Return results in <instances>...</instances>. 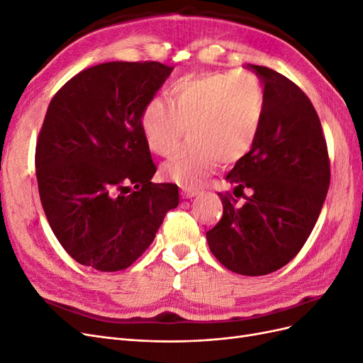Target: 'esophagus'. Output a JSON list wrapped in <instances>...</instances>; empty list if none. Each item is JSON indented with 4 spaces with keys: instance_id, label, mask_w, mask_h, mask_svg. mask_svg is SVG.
Masks as SVG:
<instances>
[{
    "instance_id": "esophagus-1",
    "label": "esophagus",
    "mask_w": 363,
    "mask_h": 363,
    "mask_svg": "<svg viewBox=\"0 0 363 363\" xmlns=\"http://www.w3.org/2000/svg\"><path fill=\"white\" fill-rule=\"evenodd\" d=\"M199 194H200V191H196V189H188V188L182 189L183 199H194V196H196Z\"/></svg>"
}]
</instances>
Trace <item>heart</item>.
I'll return each mask as SVG.
<instances>
[{
    "label": "heart",
    "mask_w": 363,
    "mask_h": 363,
    "mask_svg": "<svg viewBox=\"0 0 363 363\" xmlns=\"http://www.w3.org/2000/svg\"><path fill=\"white\" fill-rule=\"evenodd\" d=\"M155 96L140 116L151 151L169 156L191 131V142L163 163L164 179L184 188L199 186L218 162L232 164L255 145L265 115V92L252 72L224 71L186 77Z\"/></svg>",
    "instance_id": "heart-1"
}]
</instances>
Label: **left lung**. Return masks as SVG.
I'll list each match as a JSON object with an SVG mask.
<instances>
[{
	"label": "left lung",
	"mask_w": 363,
	"mask_h": 363,
	"mask_svg": "<svg viewBox=\"0 0 363 363\" xmlns=\"http://www.w3.org/2000/svg\"><path fill=\"white\" fill-rule=\"evenodd\" d=\"M263 84L265 115L255 145L227 180L244 194L236 207L219 194L223 218L206 233L213 256L242 276H265L289 263L306 244L330 184V160L320 118L307 95L286 77L248 65Z\"/></svg>",
	"instance_id": "1"
}]
</instances>
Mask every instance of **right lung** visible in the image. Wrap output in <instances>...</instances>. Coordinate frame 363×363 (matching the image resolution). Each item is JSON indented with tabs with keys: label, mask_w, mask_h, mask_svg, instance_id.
<instances>
[{
	"label": "right lung",
	"mask_w": 363,
	"mask_h": 363,
	"mask_svg": "<svg viewBox=\"0 0 363 363\" xmlns=\"http://www.w3.org/2000/svg\"><path fill=\"white\" fill-rule=\"evenodd\" d=\"M171 72L159 62L101 63L74 75L48 106L36 144L40 203L60 245L84 267L128 268L179 206L177 184L151 182L156 164L140 127Z\"/></svg>",
	"instance_id": "1"
}]
</instances>
